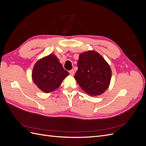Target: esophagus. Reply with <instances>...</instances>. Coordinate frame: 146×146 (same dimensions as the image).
Returning <instances> with one entry per match:
<instances>
[{"label": "esophagus", "mask_w": 146, "mask_h": 146, "mask_svg": "<svg viewBox=\"0 0 146 146\" xmlns=\"http://www.w3.org/2000/svg\"><path fill=\"white\" fill-rule=\"evenodd\" d=\"M69 74L71 75V76H74V70H73V69H72V70H70L69 71Z\"/></svg>", "instance_id": "obj_1"}]
</instances>
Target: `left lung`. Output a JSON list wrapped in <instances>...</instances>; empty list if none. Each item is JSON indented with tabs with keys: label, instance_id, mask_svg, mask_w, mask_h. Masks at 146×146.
I'll return each instance as SVG.
<instances>
[{
	"label": "left lung",
	"instance_id": "8db88e82",
	"mask_svg": "<svg viewBox=\"0 0 146 146\" xmlns=\"http://www.w3.org/2000/svg\"><path fill=\"white\" fill-rule=\"evenodd\" d=\"M75 78L86 93L100 95L107 90L111 77V70L104 58L94 50L82 53L77 63Z\"/></svg>",
	"mask_w": 146,
	"mask_h": 146
}]
</instances>
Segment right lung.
Masks as SVG:
<instances>
[{
  "instance_id": "right-lung-1",
  "label": "right lung",
  "mask_w": 146,
  "mask_h": 146,
  "mask_svg": "<svg viewBox=\"0 0 146 146\" xmlns=\"http://www.w3.org/2000/svg\"><path fill=\"white\" fill-rule=\"evenodd\" d=\"M68 75V72L63 68L58 58L50 54L35 64L32 79L39 89L48 93L57 89Z\"/></svg>"
}]
</instances>
